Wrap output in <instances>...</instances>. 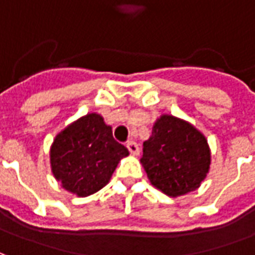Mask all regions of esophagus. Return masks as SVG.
Masks as SVG:
<instances>
[{
    "mask_svg": "<svg viewBox=\"0 0 255 255\" xmlns=\"http://www.w3.org/2000/svg\"><path fill=\"white\" fill-rule=\"evenodd\" d=\"M127 149L129 150V153L133 155L139 154V144L133 140H128L127 142Z\"/></svg>",
    "mask_w": 255,
    "mask_h": 255,
    "instance_id": "34e87169",
    "label": "esophagus"
}]
</instances>
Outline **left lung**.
<instances>
[{"label": "left lung", "instance_id": "left-lung-1", "mask_svg": "<svg viewBox=\"0 0 255 255\" xmlns=\"http://www.w3.org/2000/svg\"><path fill=\"white\" fill-rule=\"evenodd\" d=\"M140 161L154 187L177 197L199 187L209 171L210 151L205 136L191 124L164 115L143 143Z\"/></svg>", "mask_w": 255, "mask_h": 255}]
</instances>
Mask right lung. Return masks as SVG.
<instances>
[{"instance_id": "right-lung-1", "label": "right lung", "mask_w": 255, "mask_h": 255, "mask_svg": "<svg viewBox=\"0 0 255 255\" xmlns=\"http://www.w3.org/2000/svg\"><path fill=\"white\" fill-rule=\"evenodd\" d=\"M128 149L112 135L100 115H87L58 133L50 150L54 177L79 197L94 194L109 182Z\"/></svg>"}]
</instances>
